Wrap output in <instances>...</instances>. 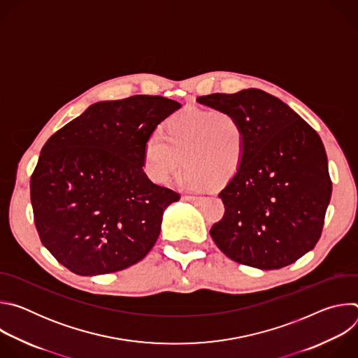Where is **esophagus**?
<instances>
[{
  "instance_id": "esophagus-1",
  "label": "esophagus",
  "mask_w": 358,
  "mask_h": 358,
  "mask_svg": "<svg viewBox=\"0 0 358 358\" xmlns=\"http://www.w3.org/2000/svg\"><path fill=\"white\" fill-rule=\"evenodd\" d=\"M184 199H185V201H189V202H192V203H196V206L203 201L202 196H194V195H185Z\"/></svg>"
}]
</instances>
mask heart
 <instances>
[{"label": "heart", "instance_id": "b5f03b06", "mask_svg": "<svg viewBox=\"0 0 358 358\" xmlns=\"http://www.w3.org/2000/svg\"><path fill=\"white\" fill-rule=\"evenodd\" d=\"M246 155V133L231 112L184 109L163 124L162 136L152 134L143 150V167L156 184H166L187 167L181 177L185 188L222 187L241 170Z\"/></svg>", "mask_w": 358, "mask_h": 358}]
</instances>
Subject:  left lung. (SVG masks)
<instances>
[{"label":"left lung","mask_w":358,"mask_h":358,"mask_svg":"<svg viewBox=\"0 0 358 358\" xmlns=\"http://www.w3.org/2000/svg\"><path fill=\"white\" fill-rule=\"evenodd\" d=\"M236 115L246 133L238 174L218 194L225 214L210 231L227 257L262 271L296 262L320 239L331 196L319 134L283 101L261 89L196 97Z\"/></svg>","instance_id":"1"}]
</instances>
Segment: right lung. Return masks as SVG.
Here are the masks:
<instances>
[{"label": "right lung", "mask_w": 358, "mask_h": 358, "mask_svg": "<svg viewBox=\"0 0 358 358\" xmlns=\"http://www.w3.org/2000/svg\"><path fill=\"white\" fill-rule=\"evenodd\" d=\"M181 105L137 94L97 101L50 136L31 177L42 245L80 276L123 271L155 246L163 214L180 199L143 171V150Z\"/></svg>", "instance_id": "obj_1"}]
</instances>
